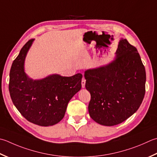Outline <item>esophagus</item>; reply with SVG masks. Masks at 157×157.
Returning a JSON list of instances; mask_svg holds the SVG:
<instances>
[{
  "label": "esophagus",
  "instance_id": "1",
  "mask_svg": "<svg viewBox=\"0 0 157 157\" xmlns=\"http://www.w3.org/2000/svg\"><path fill=\"white\" fill-rule=\"evenodd\" d=\"M85 84H86V79L83 78L82 79V87L85 88Z\"/></svg>",
  "mask_w": 157,
  "mask_h": 157
}]
</instances>
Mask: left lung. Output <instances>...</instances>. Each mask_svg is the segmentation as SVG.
I'll return each instance as SVG.
<instances>
[{
	"instance_id": "obj_1",
	"label": "left lung",
	"mask_w": 157,
	"mask_h": 157,
	"mask_svg": "<svg viewBox=\"0 0 157 157\" xmlns=\"http://www.w3.org/2000/svg\"><path fill=\"white\" fill-rule=\"evenodd\" d=\"M115 60L84 73L90 93L88 112L100 124L122 123L139 109L146 93V70L136 47L119 42Z\"/></svg>"
}]
</instances>
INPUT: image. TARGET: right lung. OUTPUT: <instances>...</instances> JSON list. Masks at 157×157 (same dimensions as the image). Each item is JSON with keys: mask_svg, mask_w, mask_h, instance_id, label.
<instances>
[{"mask_svg": "<svg viewBox=\"0 0 157 157\" xmlns=\"http://www.w3.org/2000/svg\"><path fill=\"white\" fill-rule=\"evenodd\" d=\"M33 41L30 39L23 46L12 63L9 90L14 105L28 121L48 127L63 118L69 101L82 88V75H52L40 80L30 79L24 71V63Z\"/></svg>", "mask_w": 157, "mask_h": 157, "instance_id": "add662e5", "label": "right lung"}]
</instances>
